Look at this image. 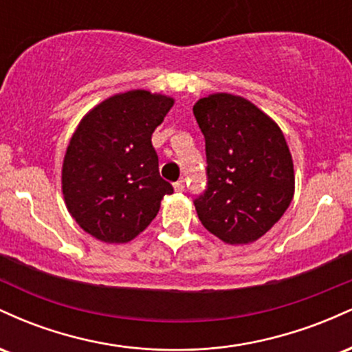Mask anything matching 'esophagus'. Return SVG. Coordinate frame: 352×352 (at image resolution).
<instances>
[{"instance_id": "obj_1", "label": "esophagus", "mask_w": 352, "mask_h": 352, "mask_svg": "<svg viewBox=\"0 0 352 352\" xmlns=\"http://www.w3.org/2000/svg\"><path fill=\"white\" fill-rule=\"evenodd\" d=\"M173 188H175L177 192H184V190H185V182L184 180L175 182V184H173Z\"/></svg>"}]
</instances>
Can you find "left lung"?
Masks as SVG:
<instances>
[{
	"label": "left lung",
	"instance_id": "8db88e82",
	"mask_svg": "<svg viewBox=\"0 0 352 352\" xmlns=\"http://www.w3.org/2000/svg\"><path fill=\"white\" fill-rule=\"evenodd\" d=\"M193 116L207 152V190L193 201L201 225L230 245L258 240L294 195L281 129L250 100L227 92L197 100Z\"/></svg>",
	"mask_w": 352,
	"mask_h": 352
}]
</instances>
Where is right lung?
Here are the masks:
<instances>
[{"label": "right lung", "instance_id": "1", "mask_svg": "<svg viewBox=\"0 0 352 352\" xmlns=\"http://www.w3.org/2000/svg\"><path fill=\"white\" fill-rule=\"evenodd\" d=\"M173 99L142 89L116 94L82 117L63 162L71 217L104 243H127L151 225L173 187L152 145Z\"/></svg>", "mask_w": 352, "mask_h": 352}]
</instances>
